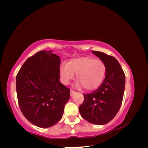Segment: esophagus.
I'll use <instances>...</instances> for the list:
<instances>
[{
	"label": "esophagus",
	"instance_id": "1",
	"mask_svg": "<svg viewBox=\"0 0 148 148\" xmlns=\"http://www.w3.org/2000/svg\"><path fill=\"white\" fill-rule=\"evenodd\" d=\"M74 92H75V91H74V90L71 89V92H70V93H71V96H72V95H73V94L74 93Z\"/></svg>",
	"mask_w": 148,
	"mask_h": 148
}]
</instances>
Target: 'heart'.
<instances>
[{
  "label": "heart",
  "instance_id": "1",
  "mask_svg": "<svg viewBox=\"0 0 148 148\" xmlns=\"http://www.w3.org/2000/svg\"><path fill=\"white\" fill-rule=\"evenodd\" d=\"M76 74V79L85 90H92L100 86L106 74V65L101 60L90 57L72 59L60 66L62 83L67 84Z\"/></svg>",
  "mask_w": 148,
  "mask_h": 148
}]
</instances>
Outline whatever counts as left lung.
Returning <instances> with one entry per match:
<instances>
[{
	"mask_svg": "<svg viewBox=\"0 0 148 148\" xmlns=\"http://www.w3.org/2000/svg\"><path fill=\"white\" fill-rule=\"evenodd\" d=\"M106 65V76L102 84L88 94L79 107L82 117L95 125L108 123L116 116L123 98L125 76L114 57L103 52L92 51Z\"/></svg>",
	"mask_w": 148,
	"mask_h": 148,
	"instance_id": "obj_1",
	"label": "left lung"
}]
</instances>
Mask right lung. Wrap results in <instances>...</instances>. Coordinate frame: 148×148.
I'll use <instances>...</instances> for the list:
<instances>
[{
	"label": "right lung",
	"mask_w": 148,
	"mask_h": 148,
	"mask_svg": "<svg viewBox=\"0 0 148 148\" xmlns=\"http://www.w3.org/2000/svg\"><path fill=\"white\" fill-rule=\"evenodd\" d=\"M59 56L40 51L29 57L16 76L20 110L32 124L47 128L61 119L70 89L59 81Z\"/></svg>",
	"instance_id": "add662e5"
}]
</instances>
